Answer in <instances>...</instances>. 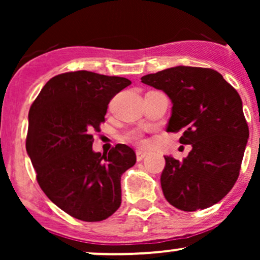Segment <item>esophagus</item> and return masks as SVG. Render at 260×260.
Listing matches in <instances>:
<instances>
[{
  "label": "esophagus",
  "mask_w": 260,
  "mask_h": 260,
  "mask_svg": "<svg viewBox=\"0 0 260 260\" xmlns=\"http://www.w3.org/2000/svg\"><path fill=\"white\" fill-rule=\"evenodd\" d=\"M136 155H137V160L142 161L145 156H147V153H145V151H142V150H137Z\"/></svg>",
  "instance_id": "obj_1"
}]
</instances>
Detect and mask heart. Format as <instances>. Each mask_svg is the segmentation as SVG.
I'll return each instance as SVG.
<instances>
[{
  "label": "heart",
  "mask_w": 260,
  "mask_h": 260,
  "mask_svg": "<svg viewBox=\"0 0 260 260\" xmlns=\"http://www.w3.org/2000/svg\"><path fill=\"white\" fill-rule=\"evenodd\" d=\"M126 138L129 140V142L134 143V144H138V145L144 144V138H143V133L140 132V131H138V129L129 131V132L126 134Z\"/></svg>",
  "instance_id": "b5f03b06"
}]
</instances>
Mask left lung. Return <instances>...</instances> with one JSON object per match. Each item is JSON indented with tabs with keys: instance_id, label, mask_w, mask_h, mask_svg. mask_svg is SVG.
Masks as SVG:
<instances>
[{
	"instance_id": "obj_1",
	"label": "left lung",
	"mask_w": 260,
	"mask_h": 260,
	"mask_svg": "<svg viewBox=\"0 0 260 260\" xmlns=\"http://www.w3.org/2000/svg\"><path fill=\"white\" fill-rule=\"evenodd\" d=\"M142 82L168 94L166 131L182 132L181 144L192 145L182 161L165 156L160 182L166 201L183 211L216 204L237 181L249 137L241 96L211 68L177 66Z\"/></svg>"
}]
</instances>
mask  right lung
<instances>
[{
	"instance_id": "add662e5",
	"label": "right lung",
	"mask_w": 260,
	"mask_h": 260,
	"mask_svg": "<svg viewBox=\"0 0 260 260\" xmlns=\"http://www.w3.org/2000/svg\"><path fill=\"white\" fill-rule=\"evenodd\" d=\"M131 84L123 77L88 71L51 78L31 104L26 151L47 198L68 215L95 222L121 205V176L136 153L117 144L92 151V131H100L110 100Z\"/></svg>"
}]
</instances>
